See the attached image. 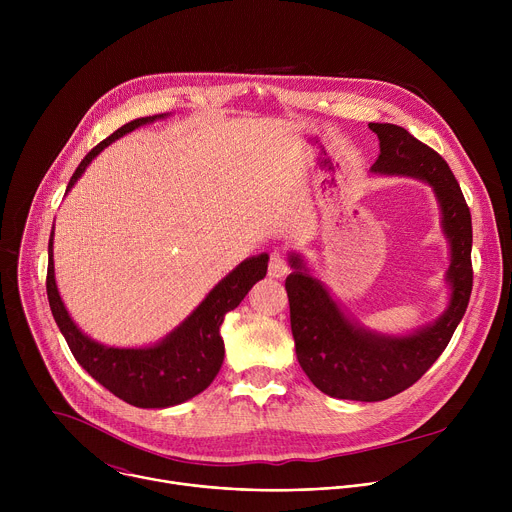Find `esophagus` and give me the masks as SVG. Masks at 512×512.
Segmentation results:
<instances>
[{"mask_svg": "<svg viewBox=\"0 0 512 512\" xmlns=\"http://www.w3.org/2000/svg\"><path fill=\"white\" fill-rule=\"evenodd\" d=\"M287 263H285V257H283V253L281 251H273L271 253V259H269V269H267V273H269V277H273V279H283L285 275H287Z\"/></svg>", "mask_w": 512, "mask_h": 512, "instance_id": "esophagus-1", "label": "esophagus"}]
</instances>
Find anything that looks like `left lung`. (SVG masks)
<instances>
[{
    "label": "left lung",
    "mask_w": 512,
    "mask_h": 512,
    "mask_svg": "<svg viewBox=\"0 0 512 512\" xmlns=\"http://www.w3.org/2000/svg\"><path fill=\"white\" fill-rule=\"evenodd\" d=\"M379 137L377 176H405L431 186L450 245V300L440 318L407 334H383L356 322L330 289L312 275L300 253H289L285 279L291 334L300 367L326 395L383 401L419 381L446 350L472 294V218L460 184L440 154L393 123H369Z\"/></svg>",
    "instance_id": "obj_1"
}]
</instances>
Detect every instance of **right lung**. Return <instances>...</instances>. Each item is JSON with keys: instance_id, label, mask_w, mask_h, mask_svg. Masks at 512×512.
<instances>
[{"instance_id": "add662e5", "label": "right lung", "mask_w": 512, "mask_h": 512, "mask_svg": "<svg viewBox=\"0 0 512 512\" xmlns=\"http://www.w3.org/2000/svg\"><path fill=\"white\" fill-rule=\"evenodd\" d=\"M166 117L168 113L135 119L95 145L79 164L75 174H72L66 186V194L107 145L141 125ZM52 245L54 227L48 241L46 291L52 316L72 356L77 358V362L97 383L109 389L115 397L141 409H166L180 405L202 393L214 381L225 360V342L221 336L223 320L227 312L241 304V300L249 294V289L265 277L269 261L267 253L241 261L227 277H223L208 291L206 298L192 310L188 318H184L182 324H178L156 344L119 348L93 340L70 318L58 294Z\"/></svg>"}]
</instances>
